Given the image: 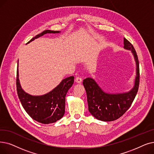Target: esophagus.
I'll list each match as a JSON object with an SVG mask.
<instances>
[{"mask_svg": "<svg viewBox=\"0 0 154 154\" xmlns=\"http://www.w3.org/2000/svg\"><path fill=\"white\" fill-rule=\"evenodd\" d=\"M82 81V78L81 77H79V76L76 77V78H75V82L77 83H81Z\"/></svg>", "mask_w": 154, "mask_h": 154, "instance_id": "esophagus-1", "label": "esophagus"}]
</instances>
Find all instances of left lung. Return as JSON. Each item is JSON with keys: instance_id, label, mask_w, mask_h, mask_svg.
Wrapping results in <instances>:
<instances>
[{"instance_id": "obj_1", "label": "left lung", "mask_w": 154, "mask_h": 154, "mask_svg": "<svg viewBox=\"0 0 154 154\" xmlns=\"http://www.w3.org/2000/svg\"><path fill=\"white\" fill-rule=\"evenodd\" d=\"M124 48L131 50L137 64L135 85L130 92L111 94L103 92L94 80L90 77L85 79L83 81L88 98L89 111L92 116L101 121H114L123 116L130 108L138 90L140 69L137 52L133 45L125 38H124Z\"/></svg>"}]
</instances>
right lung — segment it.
<instances>
[{"mask_svg":"<svg viewBox=\"0 0 154 154\" xmlns=\"http://www.w3.org/2000/svg\"><path fill=\"white\" fill-rule=\"evenodd\" d=\"M58 31L45 30L32 38L28 43L46 33H57ZM74 77L63 79L57 88L43 96H33L26 93L21 88L17 69L16 88L20 101L26 112L35 121L43 124L55 123L61 119L65 113V96L73 84Z\"/></svg>","mask_w":154,"mask_h":154,"instance_id":"1","label":"right lung"}]
</instances>
